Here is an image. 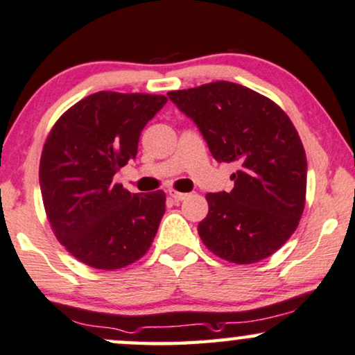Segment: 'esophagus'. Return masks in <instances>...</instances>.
<instances>
[{"label": "esophagus", "instance_id": "obj_1", "mask_svg": "<svg viewBox=\"0 0 355 355\" xmlns=\"http://www.w3.org/2000/svg\"><path fill=\"white\" fill-rule=\"evenodd\" d=\"M169 195H171V197L174 198V200H178V202H182V200H186L187 197H189V193H182V192H176V190H169Z\"/></svg>", "mask_w": 355, "mask_h": 355}]
</instances>
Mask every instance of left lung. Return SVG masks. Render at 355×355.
Masks as SVG:
<instances>
[{
	"instance_id": "obj_1",
	"label": "left lung",
	"mask_w": 355,
	"mask_h": 355,
	"mask_svg": "<svg viewBox=\"0 0 355 355\" xmlns=\"http://www.w3.org/2000/svg\"><path fill=\"white\" fill-rule=\"evenodd\" d=\"M168 97L195 121L216 160L239 165L229 193H207L200 239L229 263L269 258L295 232L306 203V152L288 115L230 81L169 91Z\"/></svg>"
}]
</instances>
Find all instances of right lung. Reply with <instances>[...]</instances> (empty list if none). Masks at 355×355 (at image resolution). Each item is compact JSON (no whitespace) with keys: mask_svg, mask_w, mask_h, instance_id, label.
I'll list each match as a JSON object with an SVG mask.
<instances>
[{"mask_svg":"<svg viewBox=\"0 0 355 355\" xmlns=\"http://www.w3.org/2000/svg\"><path fill=\"white\" fill-rule=\"evenodd\" d=\"M165 96L94 92L55 121L40 160V187L54 235L71 256L121 269L150 248L165 214L162 190L131 193L114 176L137 155L144 126Z\"/></svg>","mask_w":355,"mask_h":355,"instance_id":"obj_1","label":"right lung"}]
</instances>
